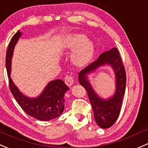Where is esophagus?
Instances as JSON below:
<instances>
[{
    "label": "esophagus",
    "instance_id": "1",
    "mask_svg": "<svg viewBox=\"0 0 148 148\" xmlns=\"http://www.w3.org/2000/svg\"><path fill=\"white\" fill-rule=\"evenodd\" d=\"M65 83L68 86L71 87L73 83V77L70 75H67L65 77Z\"/></svg>",
    "mask_w": 148,
    "mask_h": 148
}]
</instances>
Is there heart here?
<instances>
[{"mask_svg":"<svg viewBox=\"0 0 148 148\" xmlns=\"http://www.w3.org/2000/svg\"><path fill=\"white\" fill-rule=\"evenodd\" d=\"M62 47L67 52H73L72 62L77 67H83L90 63L95 55V47L88 38L81 34H70L65 38Z\"/></svg>","mask_w":148,"mask_h":148,"instance_id":"b5f03b06","label":"heart"}]
</instances>
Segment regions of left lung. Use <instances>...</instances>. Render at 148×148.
<instances>
[{"mask_svg": "<svg viewBox=\"0 0 148 148\" xmlns=\"http://www.w3.org/2000/svg\"><path fill=\"white\" fill-rule=\"evenodd\" d=\"M111 65L116 76V91L112 98L105 100L95 93L87 78V75L100 66ZM79 83L87 91L93 111L95 120L100 127L107 129L112 127L119 117L126 87V72L119 51L115 47L101 54L96 60L82 70L78 74Z\"/></svg>", "mask_w": 148, "mask_h": 148, "instance_id": "1", "label": "left lung"}]
</instances>
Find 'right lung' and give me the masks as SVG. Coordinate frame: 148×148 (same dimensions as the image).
Masks as SVG:
<instances>
[{
	"label": "right lung",
	"instance_id": "add662e5",
	"mask_svg": "<svg viewBox=\"0 0 148 148\" xmlns=\"http://www.w3.org/2000/svg\"><path fill=\"white\" fill-rule=\"evenodd\" d=\"M21 35V32L18 31L11 38L7 49L5 66L8 73L10 90L17 103L27 114L40 121L51 120L59 116L63 112L65 108L64 94L69 88L61 79H58L49 82L42 94L37 98L31 99L26 97L19 91L13 83L10 73L14 47Z\"/></svg>",
	"mask_w": 148,
	"mask_h": 148
}]
</instances>
